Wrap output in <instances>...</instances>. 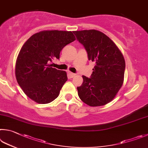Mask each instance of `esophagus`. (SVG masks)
Masks as SVG:
<instances>
[{
  "label": "esophagus",
  "mask_w": 148,
  "mask_h": 148,
  "mask_svg": "<svg viewBox=\"0 0 148 148\" xmlns=\"http://www.w3.org/2000/svg\"><path fill=\"white\" fill-rule=\"evenodd\" d=\"M68 75H69V77H70V78H73V77H74L76 75V74L75 73H72V72L69 71L68 72Z\"/></svg>",
  "instance_id": "esophagus-1"
}]
</instances>
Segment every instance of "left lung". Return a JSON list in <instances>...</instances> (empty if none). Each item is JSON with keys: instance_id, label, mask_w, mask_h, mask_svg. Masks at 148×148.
<instances>
[{"instance_id": "left-lung-1", "label": "left lung", "mask_w": 148, "mask_h": 148, "mask_svg": "<svg viewBox=\"0 0 148 148\" xmlns=\"http://www.w3.org/2000/svg\"><path fill=\"white\" fill-rule=\"evenodd\" d=\"M77 40L83 45L89 60L95 65L90 78L82 76L77 87L82 101L90 107L110 103L122 86L125 62L121 52L104 33L96 30L74 31Z\"/></svg>"}]
</instances>
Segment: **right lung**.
Masks as SVG:
<instances>
[{"instance_id":"obj_1","label":"right lung","mask_w":148,"mask_h":148,"mask_svg":"<svg viewBox=\"0 0 148 148\" xmlns=\"http://www.w3.org/2000/svg\"><path fill=\"white\" fill-rule=\"evenodd\" d=\"M75 40L71 31L44 30L32 35L21 49L15 77L23 91L35 102L51 103L59 95L67 77L66 71L48 63L59 59L62 49Z\"/></svg>"}]
</instances>
